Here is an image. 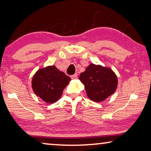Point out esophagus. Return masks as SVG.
<instances>
[{"mask_svg":"<svg viewBox=\"0 0 151 151\" xmlns=\"http://www.w3.org/2000/svg\"><path fill=\"white\" fill-rule=\"evenodd\" d=\"M70 77L72 79H75V78H77V74H75V75H71Z\"/></svg>","mask_w":151,"mask_h":151,"instance_id":"34e87169","label":"esophagus"}]
</instances>
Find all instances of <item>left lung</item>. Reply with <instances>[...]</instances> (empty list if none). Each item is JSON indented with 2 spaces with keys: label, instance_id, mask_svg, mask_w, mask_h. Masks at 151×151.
I'll return each instance as SVG.
<instances>
[{
  "label": "left lung",
  "instance_id": "8db88e82",
  "mask_svg": "<svg viewBox=\"0 0 151 151\" xmlns=\"http://www.w3.org/2000/svg\"><path fill=\"white\" fill-rule=\"evenodd\" d=\"M79 80L84 85L90 100L101 102L115 92L118 78L111 68L94 64H89L80 75Z\"/></svg>",
  "mask_w": 151,
  "mask_h": 151
}]
</instances>
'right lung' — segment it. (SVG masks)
Segmentation results:
<instances>
[{
	"instance_id": "add662e5",
	"label": "right lung",
	"mask_w": 151,
	"mask_h": 151,
	"mask_svg": "<svg viewBox=\"0 0 151 151\" xmlns=\"http://www.w3.org/2000/svg\"><path fill=\"white\" fill-rule=\"evenodd\" d=\"M70 81V78L55 66L38 70L32 79L33 91L47 104L57 102L63 90Z\"/></svg>"
}]
</instances>
